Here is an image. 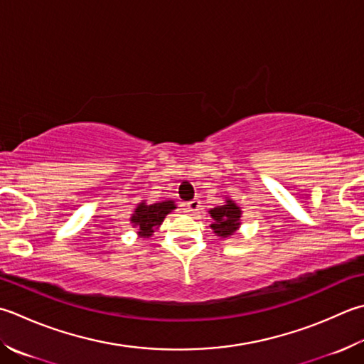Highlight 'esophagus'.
<instances>
[{"label":"esophagus","mask_w":364,"mask_h":364,"mask_svg":"<svg viewBox=\"0 0 364 364\" xmlns=\"http://www.w3.org/2000/svg\"><path fill=\"white\" fill-rule=\"evenodd\" d=\"M200 200H198V198H192V200H189L188 203H186V210L191 213V215H196V213L200 210Z\"/></svg>","instance_id":"obj_1"}]
</instances>
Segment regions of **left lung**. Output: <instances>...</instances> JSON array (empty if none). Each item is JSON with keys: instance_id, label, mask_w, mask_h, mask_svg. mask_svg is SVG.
Returning <instances> with one entry per match:
<instances>
[{"instance_id": "left-lung-1", "label": "left lung", "mask_w": 364, "mask_h": 364, "mask_svg": "<svg viewBox=\"0 0 364 364\" xmlns=\"http://www.w3.org/2000/svg\"><path fill=\"white\" fill-rule=\"evenodd\" d=\"M210 215L215 219V223L211 224V229L215 230L218 237H230L240 227L241 210L237 203H233V200H227L225 205L210 210Z\"/></svg>"}]
</instances>
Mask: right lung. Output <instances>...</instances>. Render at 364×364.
Returning a JSON list of instances; mask_svg holds the SVG:
<instances>
[{"label": "right lung", "mask_w": 364, "mask_h": 364, "mask_svg": "<svg viewBox=\"0 0 364 364\" xmlns=\"http://www.w3.org/2000/svg\"><path fill=\"white\" fill-rule=\"evenodd\" d=\"M175 208L176 206L172 200L153 205H145V202H141L137 208H135L131 218V223L134 224V227L139 229L140 237H151L153 232L162 224L164 218Z\"/></svg>", "instance_id": "add662e5"}]
</instances>
